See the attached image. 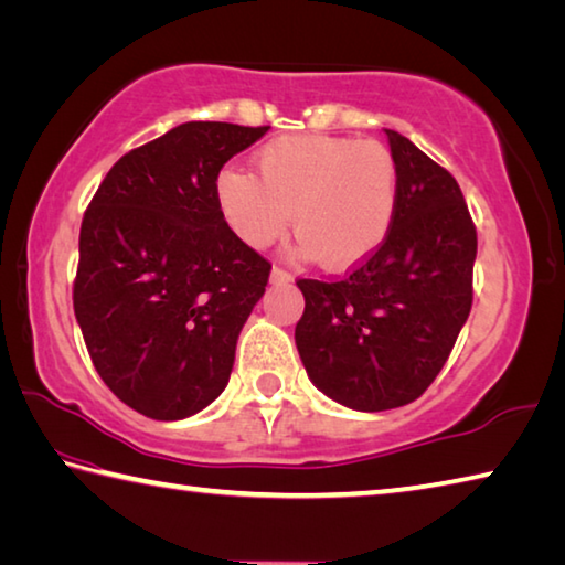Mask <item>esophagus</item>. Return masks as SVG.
<instances>
[{"instance_id": "34e87169", "label": "esophagus", "mask_w": 565, "mask_h": 565, "mask_svg": "<svg viewBox=\"0 0 565 565\" xmlns=\"http://www.w3.org/2000/svg\"><path fill=\"white\" fill-rule=\"evenodd\" d=\"M270 280H273V282H292V275L287 273V270H282L280 265H275L273 273H270Z\"/></svg>"}]
</instances>
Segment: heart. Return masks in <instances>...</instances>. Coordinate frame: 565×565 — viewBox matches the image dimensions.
Here are the masks:
<instances>
[{
	"label": "heart",
	"mask_w": 565,
	"mask_h": 565,
	"mask_svg": "<svg viewBox=\"0 0 565 565\" xmlns=\"http://www.w3.org/2000/svg\"><path fill=\"white\" fill-rule=\"evenodd\" d=\"M253 174L226 167L218 206L250 248L280 241L292 216L300 253L327 270L369 260L398 214L401 174L386 145L339 135H290L263 145Z\"/></svg>",
	"instance_id": "obj_1"
}]
</instances>
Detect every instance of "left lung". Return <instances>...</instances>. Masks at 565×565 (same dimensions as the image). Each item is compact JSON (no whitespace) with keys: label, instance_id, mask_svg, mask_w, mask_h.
Listing matches in <instances>:
<instances>
[{"label":"left lung","instance_id":"1","mask_svg":"<svg viewBox=\"0 0 565 565\" xmlns=\"http://www.w3.org/2000/svg\"><path fill=\"white\" fill-rule=\"evenodd\" d=\"M401 174L383 246L344 278H300L295 342L307 376L337 403L388 411L420 398L472 310L477 231L448 169L386 130Z\"/></svg>","mask_w":565,"mask_h":565}]
</instances>
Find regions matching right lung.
Listing matches in <instances>:
<instances>
[{
  "mask_svg": "<svg viewBox=\"0 0 565 565\" xmlns=\"http://www.w3.org/2000/svg\"><path fill=\"white\" fill-rule=\"evenodd\" d=\"M268 127L184 122L122 154L81 223L73 310L95 371L154 420L226 388L273 265L228 228L221 167Z\"/></svg>",
  "mask_w": 565,
  "mask_h": 565,
  "instance_id": "1",
  "label": "right lung"
}]
</instances>
